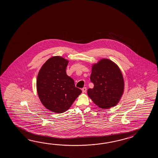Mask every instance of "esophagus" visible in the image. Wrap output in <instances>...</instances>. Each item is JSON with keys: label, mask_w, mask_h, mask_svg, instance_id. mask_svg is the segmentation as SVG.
<instances>
[{"label": "esophagus", "mask_w": 158, "mask_h": 158, "mask_svg": "<svg viewBox=\"0 0 158 158\" xmlns=\"http://www.w3.org/2000/svg\"><path fill=\"white\" fill-rule=\"evenodd\" d=\"M82 93H86V88H83L82 89Z\"/></svg>", "instance_id": "obj_1"}]
</instances>
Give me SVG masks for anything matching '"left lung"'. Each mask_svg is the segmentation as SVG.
I'll return each mask as SVG.
<instances>
[{"instance_id": "1", "label": "left lung", "mask_w": 158, "mask_h": 158, "mask_svg": "<svg viewBox=\"0 0 158 158\" xmlns=\"http://www.w3.org/2000/svg\"><path fill=\"white\" fill-rule=\"evenodd\" d=\"M90 78L94 88L89 89L88 95L93 102L102 109L117 105L124 90L123 77L117 65L102 59L93 65Z\"/></svg>"}]
</instances>
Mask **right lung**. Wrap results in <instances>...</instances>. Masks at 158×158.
Masks as SVG:
<instances>
[{
    "instance_id": "1",
    "label": "right lung",
    "mask_w": 158,
    "mask_h": 158,
    "mask_svg": "<svg viewBox=\"0 0 158 158\" xmlns=\"http://www.w3.org/2000/svg\"><path fill=\"white\" fill-rule=\"evenodd\" d=\"M68 64V61L60 56L52 57L44 63L37 77V91L41 102L56 113L68 110L82 92L66 74Z\"/></svg>"
}]
</instances>
